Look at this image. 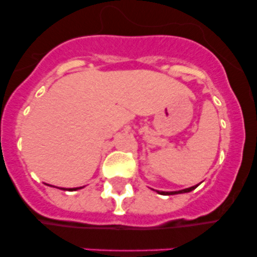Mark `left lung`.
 I'll use <instances>...</instances> for the list:
<instances>
[{"mask_svg": "<svg viewBox=\"0 0 257 257\" xmlns=\"http://www.w3.org/2000/svg\"><path fill=\"white\" fill-rule=\"evenodd\" d=\"M198 185H194V187H190L187 188V189H183V190H176V192H160V190H157V192L160 193V194H166V196H171V194H181V193H189L192 192L193 189H196Z\"/></svg>", "mask_w": 257, "mask_h": 257, "instance_id": "obj_1", "label": "left lung"}]
</instances>
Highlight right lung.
I'll return each mask as SVG.
<instances>
[{"label":"right lung","instance_id":"add662e5","mask_svg":"<svg viewBox=\"0 0 257 257\" xmlns=\"http://www.w3.org/2000/svg\"><path fill=\"white\" fill-rule=\"evenodd\" d=\"M83 187H79V188H60L63 190H69V192H73V190H78V189H82Z\"/></svg>","mask_w":257,"mask_h":257}]
</instances>
